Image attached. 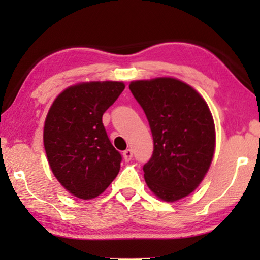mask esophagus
<instances>
[{
	"label": "esophagus",
	"mask_w": 260,
	"mask_h": 260,
	"mask_svg": "<svg viewBox=\"0 0 260 260\" xmlns=\"http://www.w3.org/2000/svg\"><path fill=\"white\" fill-rule=\"evenodd\" d=\"M123 157L125 159V162L131 161V158H133V150H131V149H126V150H124Z\"/></svg>",
	"instance_id": "obj_1"
}]
</instances>
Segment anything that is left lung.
<instances>
[{
  "label": "left lung",
  "mask_w": 260,
  "mask_h": 260,
  "mask_svg": "<svg viewBox=\"0 0 260 260\" xmlns=\"http://www.w3.org/2000/svg\"><path fill=\"white\" fill-rule=\"evenodd\" d=\"M131 93L147 116L154 152L143 166L148 187L163 201L197 189L215 149V127L207 103L175 78L131 81Z\"/></svg>",
  "instance_id": "obj_1"
}]
</instances>
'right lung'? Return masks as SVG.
Masks as SVG:
<instances>
[{
	"instance_id": "right-lung-1",
	"label": "right lung",
	"mask_w": 260,
	"mask_h": 260,
	"mask_svg": "<svg viewBox=\"0 0 260 260\" xmlns=\"http://www.w3.org/2000/svg\"><path fill=\"white\" fill-rule=\"evenodd\" d=\"M122 81H90L62 91L45 120L44 144L56 180L74 197L90 200L115 180L122 155L110 142L103 115L122 93Z\"/></svg>"
}]
</instances>
